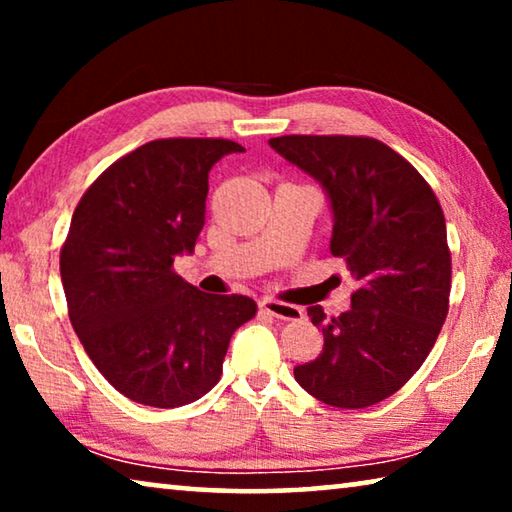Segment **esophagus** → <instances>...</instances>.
<instances>
[{"label":"esophagus","instance_id":"1","mask_svg":"<svg viewBox=\"0 0 512 512\" xmlns=\"http://www.w3.org/2000/svg\"><path fill=\"white\" fill-rule=\"evenodd\" d=\"M259 307H262V311H266L268 316L280 318V320H298V318H302L300 307L287 305V302H280V300H273V298L259 300Z\"/></svg>","mask_w":512,"mask_h":512}]
</instances>
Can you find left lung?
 <instances>
[{
    "label": "left lung",
    "instance_id": "obj_1",
    "mask_svg": "<svg viewBox=\"0 0 512 512\" xmlns=\"http://www.w3.org/2000/svg\"><path fill=\"white\" fill-rule=\"evenodd\" d=\"M268 144L325 189L329 250L357 282L339 318L320 305L307 309L325 345L293 375L320 402L366 409L415 375L447 318L452 257L443 210L427 180L372 137L284 135Z\"/></svg>",
    "mask_w": 512,
    "mask_h": 512
}]
</instances>
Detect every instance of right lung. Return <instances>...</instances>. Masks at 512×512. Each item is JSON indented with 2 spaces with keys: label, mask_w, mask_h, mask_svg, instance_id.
Instances as JSON below:
<instances>
[{
  "label": "right lung",
  "mask_w": 512,
  "mask_h": 512,
  "mask_svg": "<svg viewBox=\"0 0 512 512\" xmlns=\"http://www.w3.org/2000/svg\"><path fill=\"white\" fill-rule=\"evenodd\" d=\"M230 140H155L124 155L76 205L60 250L69 320L94 366L128 400L192 404L221 377L248 296H214L173 273L205 223L207 176Z\"/></svg>",
  "instance_id": "right-lung-1"
}]
</instances>
